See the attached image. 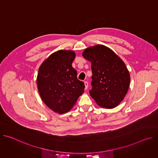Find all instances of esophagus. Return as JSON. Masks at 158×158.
I'll return each instance as SVG.
<instances>
[{
	"instance_id": "esophagus-1",
	"label": "esophagus",
	"mask_w": 158,
	"mask_h": 158,
	"mask_svg": "<svg viewBox=\"0 0 158 158\" xmlns=\"http://www.w3.org/2000/svg\"><path fill=\"white\" fill-rule=\"evenodd\" d=\"M84 85H85V89H87L88 87V82L87 81H84Z\"/></svg>"
}]
</instances>
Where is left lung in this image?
Returning a JSON list of instances; mask_svg holds the SVG:
<instances>
[{"label":"left lung","mask_w":158,"mask_h":158,"mask_svg":"<svg viewBox=\"0 0 158 158\" xmlns=\"http://www.w3.org/2000/svg\"><path fill=\"white\" fill-rule=\"evenodd\" d=\"M82 56L91 62L93 76L90 95L102 107H116L123 100L129 86L130 76L125 64L103 45L85 49Z\"/></svg>","instance_id":"8db88e82"}]
</instances>
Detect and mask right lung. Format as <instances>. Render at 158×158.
<instances>
[{
    "label": "right lung",
    "mask_w": 158,
    "mask_h": 158,
    "mask_svg": "<svg viewBox=\"0 0 158 158\" xmlns=\"http://www.w3.org/2000/svg\"><path fill=\"white\" fill-rule=\"evenodd\" d=\"M76 54L60 50L52 54L40 66L37 77L42 101L56 112L69 111L84 92V83L77 77L72 63Z\"/></svg>",
    "instance_id": "1"
}]
</instances>
